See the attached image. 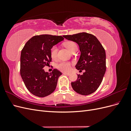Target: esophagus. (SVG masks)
<instances>
[{"label": "esophagus", "mask_w": 131, "mask_h": 131, "mask_svg": "<svg viewBox=\"0 0 131 131\" xmlns=\"http://www.w3.org/2000/svg\"><path fill=\"white\" fill-rule=\"evenodd\" d=\"M64 74H66V75H70V73L64 72Z\"/></svg>", "instance_id": "34e87169"}]
</instances>
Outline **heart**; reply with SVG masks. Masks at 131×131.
I'll return each instance as SVG.
<instances>
[{
    "mask_svg": "<svg viewBox=\"0 0 131 131\" xmlns=\"http://www.w3.org/2000/svg\"><path fill=\"white\" fill-rule=\"evenodd\" d=\"M65 46L70 52H72L75 48H78L77 45L74 42L72 41H67L64 43ZM58 47L57 46H53L50 49V56L53 59H56L57 57ZM72 63L70 62L62 61L58 63L56 66L57 69L63 72H68L71 69Z\"/></svg>",
    "mask_w": 131,
    "mask_h": 131,
    "instance_id": "b5f03b06",
    "label": "heart"
}]
</instances>
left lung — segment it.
<instances>
[{
	"label": "left lung",
	"instance_id": "8db88e82",
	"mask_svg": "<svg viewBox=\"0 0 131 131\" xmlns=\"http://www.w3.org/2000/svg\"><path fill=\"white\" fill-rule=\"evenodd\" d=\"M63 37L79 45L81 54L75 67L81 72L85 71L82 75H78L77 81L71 83L72 88L78 93L85 96L93 93L100 86L105 73L104 47L91 34L83 32Z\"/></svg>",
	"mask_w": 131,
	"mask_h": 131
}]
</instances>
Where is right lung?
Here are the masks:
<instances>
[{
  "label": "right lung",
  "mask_w": 131,
  "mask_h": 131,
  "mask_svg": "<svg viewBox=\"0 0 131 131\" xmlns=\"http://www.w3.org/2000/svg\"><path fill=\"white\" fill-rule=\"evenodd\" d=\"M64 40L62 36L49 34L35 35L30 39L21 51L20 74L27 89L39 97H44L56 89L62 73L54 69L51 73L43 68L51 62L50 49Z\"/></svg>",
  "instance_id": "1"
}]
</instances>
